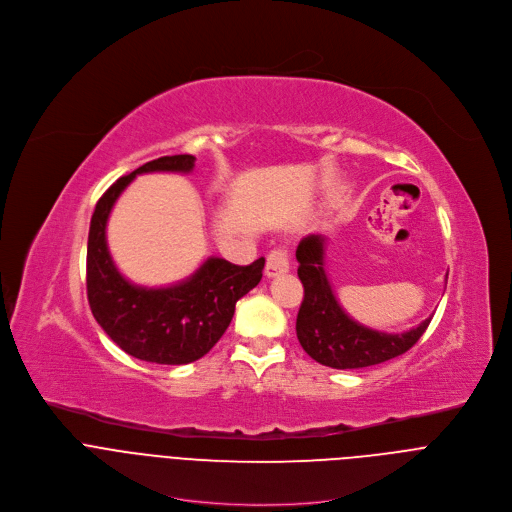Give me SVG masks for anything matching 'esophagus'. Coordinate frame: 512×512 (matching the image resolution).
<instances>
[{"mask_svg":"<svg viewBox=\"0 0 512 512\" xmlns=\"http://www.w3.org/2000/svg\"><path fill=\"white\" fill-rule=\"evenodd\" d=\"M289 271V255L285 249H273L267 255V265H265V275L267 277H277L281 273Z\"/></svg>","mask_w":512,"mask_h":512,"instance_id":"34e87169","label":"esophagus"}]
</instances>
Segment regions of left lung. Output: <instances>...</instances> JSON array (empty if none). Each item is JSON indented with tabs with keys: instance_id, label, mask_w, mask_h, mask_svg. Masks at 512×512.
Returning <instances> with one entry per match:
<instances>
[{
	"instance_id": "1",
	"label": "left lung",
	"mask_w": 512,
	"mask_h": 512,
	"mask_svg": "<svg viewBox=\"0 0 512 512\" xmlns=\"http://www.w3.org/2000/svg\"><path fill=\"white\" fill-rule=\"evenodd\" d=\"M322 235H308L296 249L298 277L304 285V302L298 312L296 332L302 348L324 367L362 369L407 352L427 330L431 318L403 334H387L354 322L336 302L324 269Z\"/></svg>"
}]
</instances>
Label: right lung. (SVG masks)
Listing matches in <instances>:
<instances>
[{"label":"right lung","mask_w":512,"mask_h":512,"mask_svg":"<svg viewBox=\"0 0 512 512\" xmlns=\"http://www.w3.org/2000/svg\"><path fill=\"white\" fill-rule=\"evenodd\" d=\"M194 156H164L121 176L99 198L87 245V298L107 336L127 354L156 364H188L202 358L229 328L235 304L261 281L265 259L233 265L206 259L188 279L170 287H139L115 267L107 249L109 212L135 178L145 172H190Z\"/></svg>","instance_id":"right-lung-1"}]
</instances>
